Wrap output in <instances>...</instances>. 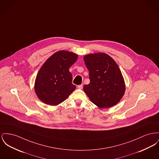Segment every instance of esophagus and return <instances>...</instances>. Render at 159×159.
<instances>
[{
  "instance_id": "34e87169",
  "label": "esophagus",
  "mask_w": 159,
  "mask_h": 159,
  "mask_svg": "<svg viewBox=\"0 0 159 159\" xmlns=\"http://www.w3.org/2000/svg\"><path fill=\"white\" fill-rule=\"evenodd\" d=\"M77 88L80 89H82L83 88V84H80V85H78L77 86Z\"/></svg>"
}]
</instances>
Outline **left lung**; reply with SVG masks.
<instances>
[{"mask_svg": "<svg viewBox=\"0 0 159 159\" xmlns=\"http://www.w3.org/2000/svg\"><path fill=\"white\" fill-rule=\"evenodd\" d=\"M84 60L90 80L84 90L89 100L101 109L119 103L125 93V84L114 59L106 53H96L85 55Z\"/></svg>", "mask_w": 159, "mask_h": 159, "instance_id": "1", "label": "left lung"}]
</instances>
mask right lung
Returning <instances> with one entry per match:
<instances>
[{"label": "right lung", "instance_id": "add662e5", "mask_svg": "<svg viewBox=\"0 0 159 159\" xmlns=\"http://www.w3.org/2000/svg\"><path fill=\"white\" fill-rule=\"evenodd\" d=\"M78 55L66 50H59L50 56L38 73L34 89L43 103L57 106L62 103L75 89L69 68Z\"/></svg>", "mask_w": 159, "mask_h": 159}]
</instances>
